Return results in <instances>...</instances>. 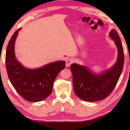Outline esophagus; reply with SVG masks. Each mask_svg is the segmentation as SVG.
<instances>
[{"instance_id": "34e87169", "label": "esophagus", "mask_w": 130, "mask_h": 130, "mask_svg": "<svg viewBox=\"0 0 130 130\" xmlns=\"http://www.w3.org/2000/svg\"><path fill=\"white\" fill-rule=\"evenodd\" d=\"M74 62V60L71 59H68L66 61V67H69L72 63Z\"/></svg>"}]
</instances>
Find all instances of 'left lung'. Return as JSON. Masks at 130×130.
I'll use <instances>...</instances> for the list:
<instances>
[{
  "mask_svg": "<svg viewBox=\"0 0 130 130\" xmlns=\"http://www.w3.org/2000/svg\"><path fill=\"white\" fill-rule=\"evenodd\" d=\"M109 36L115 41L118 51L117 61L112 68L96 74L85 66L76 63L70 66L74 92L84 101L95 102L106 98L114 89L122 73L124 64L122 42L116 29H112Z\"/></svg>",
  "mask_w": 130,
  "mask_h": 130,
  "instance_id": "8db88e82",
  "label": "left lung"
}]
</instances>
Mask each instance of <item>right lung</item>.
I'll use <instances>...</instances> for the list:
<instances>
[{
	"mask_svg": "<svg viewBox=\"0 0 130 130\" xmlns=\"http://www.w3.org/2000/svg\"><path fill=\"white\" fill-rule=\"evenodd\" d=\"M14 32L8 42L5 55V66L9 80L19 94L30 102H40L51 94L54 82L65 61H59L31 69L26 68L17 60L14 43L18 32Z\"/></svg>",
	"mask_w": 130,
	"mask_h": 130,
	"instance_id": "right-lung-1",
	"label": "right lung"
}]
</instances>
